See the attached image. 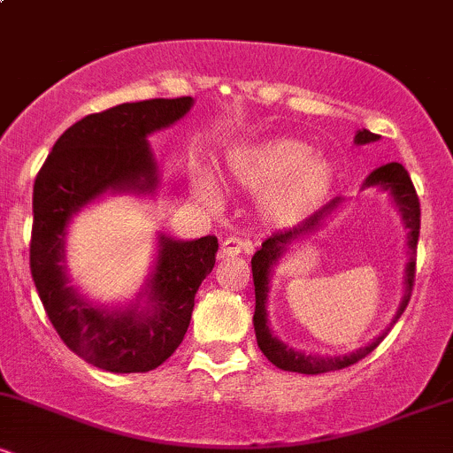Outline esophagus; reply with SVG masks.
I'll return each mask as SVG.
<instances>
[{"label": "esophagus", "instance_id": "1", "mask_svg": "<svg viewBox=\"0 0 453 453\" xmlns=\"http://www.w3.org/2000/svg\"><path fill=\"white\" fill-rule=\"evenodd\" d=\"M242 251H251V244H249L247 241H242V238L227 236L221 241V249H219L221 257H234Z\"/></svg>", "mask_w": 453, "mask_h": 453}]
</instances>
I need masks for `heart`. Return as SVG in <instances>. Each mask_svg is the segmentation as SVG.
<instances>
[{
    "label": "heart",
    "mask_w": 453,
    "mask_h": 453,
    "mask_svg": "<svg viewBox=\"0 0 453 453\" xmlns=\"http://www.w3.org/2000/svg\"><path fill=\"white\" fill-rule=\"evenodd\" d=\"M227 174L247 189H266L262 212L277 226H294L313 215L334 183L330 161L294 138H273L234 149L227 157ZM196 191L206 202L215 197V185L209 179L197 180Z\"/></svg>",
    "instance_id": "heart-1"
}]
</instances>
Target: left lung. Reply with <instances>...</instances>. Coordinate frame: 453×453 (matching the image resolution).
I'll use <instances>...</instances> for the list:
<instances>
[{
    "label": "left lung",
    "instance_id": "obj_1",
    "mask_svg": "<svg viewBox=\"0 0 453 453\" xmlns=\"http://www.w3.org/2000/svg\"><path fill=\"white\" fill-rule=\"evenodd\" d=\"M379 140L377 134L368 132V129H362V132L356 134V144H366L375 142ZM379 185L381 189H386L392 194L394 202H396L398 211L403 212L404 227L409 230V264H407V277H404V296L403 303H400L396 315H394L392 327L400 319V315L407 309L411 292H413L415 283V253H418V238H419V197L418 191H415L413 183H411V176L407 170L403 168V164H386L381 168H377L375 173L368 174L366 183L364 187ZM341 204V197H334L330 200L321 211H317L315 215H311L309 219H304L300 226L292 227V230H279L274 232L273 236H268L266 241L262 242V249L253 256L251 259V270H253V285H256V315H253V326H256V339L259 349H262L264 356L268 357L274 366L280 368V371H292V372H303V375H319V372H330V371H341V368L351 366V364L360 362L362 357H366L375 347L386 339L389 327L386 332L377 336L375 341L368 342L362 349L347 353V356H306L303 351H296L292 347L285 345L283 341H279L277 336H273L268 327V315H266V300H268V280H270V270H273L274 264L279 262V257L283 256L289 249V244L298 241L300 236L306 232L315 230L321 221L330 215L336 206Z\"/></svg>",
    "mask_w": 453,
    "mask_h": 453
}]
</instances>
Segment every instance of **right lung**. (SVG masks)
Returning a JSON list of instances; mask_svg holds the SVG:
<instances>
[{
  "label": "right lung",
  "instance_id": "right-lung-1",
  "mask_svg": "<svg viewBox=\"0 0 453 453\" xmlns=\"http://www.w3.org/2000/svg\"><path fill=\"white\" fill-rule=\"evenodd\" d=\"M191 100L119 104L67 127L34 183L29 268L50 324L78 357L108 372H147L185 339L197 288L215 266V236L174 241L161 234L149 280V303L100 309L87 303L65 273V227L91 200L112 191H153L157 165L147 136L189 112Z\"/></svg>",
  "mask_w": 453,
  "mask_h": 453
}]
</instances>
